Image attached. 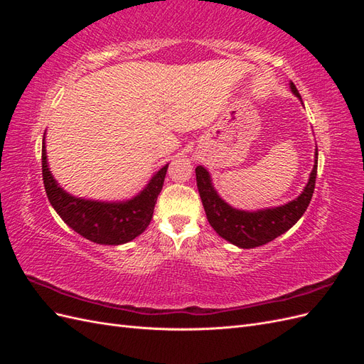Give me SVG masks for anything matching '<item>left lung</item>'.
Wrapping results in <instances>:
<instances>
[{
	"mask_svg": "<svg viewBox=\"0 0 364 364\" xmlns=\"http://www.w3.org/2000/svg\"><path fill=\"white\" fill-rule=\"evenodd\" d=\"M290 90L302 103L301 94L297 92L293 82H290ZM316 174L317 149L314 151V165L310 173V179L304 186V191L287 203L255 209V211L238 209L223 200L214 188L211 174L202 165H197L196 181L206 218L215 232L240 249H252L267 245L269 241L285 234L296 225L311 202Z\"/></svg>",
	"mask_w": 364,
	"mask_h": 364,
	"instance_id": "1",
	"label": "left lung"
}]
</instances>
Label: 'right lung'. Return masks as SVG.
Returning <instances> with one entry per match:
<instances>
[{
    "instance_id": "1",
    "label": "right lung",
    "mask_w": 364,
    "mask_h": 364,
    "mask_svg": "<svg viewBox=\"0 0 364 364\" xmlns=\"http://www.w3.org/2000/svg\"><path fill=\"white\" fill-rule=\"evenodd\" d=\"M168 164L151 176L136 196L126 200L105 202L77 197L65 191L54 179L47 161L46 135L42 141V176L47 197L60 218L77 234L97 245L119 246L141 235L155 209Z\"/></svg>"
}]
</instances>
